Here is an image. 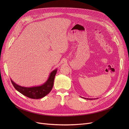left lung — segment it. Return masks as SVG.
Here are the masks:
<instances>
[{
    "mask_svg": "<svg viewBox=\"0 0 129 129\" xmlns=\"http://www.w3.org/2000/svg\"><path fill=\"white\" fill-rule=\"evenodd\" d=\"M85 99H86V100H93V99H88V98H84ZM95 99H94V100H95Z\"/></svg>",
    "mask_w": 129,
    "mask_h": 129,
    "instance_id": "1",
    "label": "left lung"
}]
</instances>
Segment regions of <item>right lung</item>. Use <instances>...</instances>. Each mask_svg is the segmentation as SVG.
Returning a JSON list of instances; mask_svg holds the SVG:
<instances>
[{"label":"right lung","mask_w":129,"mask_h":129,"mask_svg":"<svg viewBox=\"0 0 129 129\" xmlns=\"http://www.w3.org/2000/svg\"><path fill=\"white\" fill-rule=\"evenodd\" d=\"M57 69L53 70L50 73L47 81L43 85L32 87H25L16 84L11 79L14 88L23 95L33 99H41L47 95L51 91L53 85L55 76Z\"/></svg>","instance_id":"add662e5"}]
</instances>
